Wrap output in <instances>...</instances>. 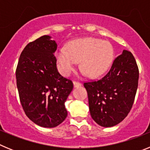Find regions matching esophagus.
Listing matches in <instances>:
<instances>
[{
	"label": "esophagus",
	"instance_id": "obj_1",
	"mask_svg": "<svg viewBox=\"0 0 150 150\" xmlns=\"http://www.w3.org/2000/svg\"><path fill=\"white\" fill-rule=\"evenodd\" d=\"M74 88H77V87L81 86V83H78V82L74 81Z\"/></svg>",
	"mask_w": 150,
	"mask_h": 150
}]
</instances>
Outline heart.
<instances>
[{"label":"heart","instance_id":"b5f03b06","mask_svg":"<svg viewBox=\"0 0 150 150\" xmlns=\"http://www.w3.org/2000/svg\"><path fill=\"white\" fill-rule=\"evenodd\" d=\"M55 59L59 71L69 76L78 62L87 76L97 77L110 68L114 59V49L110 42L94 38L74 40L66 48H59Z\"/></svg>","mask_w":150,"mask_h":150}]
</instances>
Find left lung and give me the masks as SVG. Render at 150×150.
<instances>
[{
    "label": "left lung",
    "mask_w": 150,
    "mask_h": 150,
    "mask_svg": "<svg viewBox=\"0 0 150 150\" xmlns=\"http://www.w3.org/2000/svg\"><path fill=\"white\" fill-rule=\"evenodd\" d=\"M139 71L131 52L123 50L107 75L98 81L85 83L90 114L102 127L121 122L130 112L138 86Z\"/></svg>",
    "instance_id": "1"
}]
</instances>
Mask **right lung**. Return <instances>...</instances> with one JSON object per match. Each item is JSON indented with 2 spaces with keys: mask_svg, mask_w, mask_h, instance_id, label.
Returning <instances> with one entry per match:
<instances>
[{
  "mask_svg": "<svg viewBox=\"0 0 150 150\" xmlns=\"http://www.w3.org/2000/svg\"><path fill=\"white\" fill-rule=\"evenodd\" d=\"M57 43L44 35L29 43L17 65V88L23 110L35 124L54 128L67 116L65 101L73 83L58 71L54 55Z\"/></svg>",
  "mask_w": 150,
  "mask_h": 150,
  "instance_id": "1",
  "label": "right lung"
}]
</instances>
